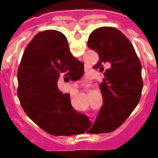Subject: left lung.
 Instances as JSON below:
<instances>
[{
    "mask_svg": "<svg viewBox=\"0 0 158 158\" xmlns=\"http://www.w3.org/2000/svg\"><path fill=\"white\" fill-rule=\"evenodd\" d=\"M88 47L99 55L94 69L104 71L101 84L103 104L91 134L112 132L129 118L139 102L143 88L141 64L134 46L122 32L113 27H101L89 36Z\"/></svg>",
    "mask_w": 158,
    "mask_h": 158,
    "instance_id": "left-lung-1",
    "label": "left lung"
}]
</instances>
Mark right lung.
<instances>
[{
	"mask_svg": "<svg viewBox=\"0 0 158 158\" xmlns=\"http://www.w3.org/2000/svg\"><path fill=\"white\" fill-rule=\"evenodd\" d=\"M84 63L73 56L66 36L56 30L37 34L23 52L18 70V96L28 116L49 134L78 135L81 113L73 109L69 93L57 88L59 79L78 80Z\"/></svg>",
	"mask_w": 158,
	"mask_h": 158,
	"instance_id": "right-lung-1",
	"label": "right lung"
}]
</instances>
